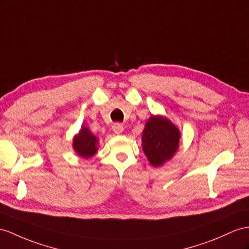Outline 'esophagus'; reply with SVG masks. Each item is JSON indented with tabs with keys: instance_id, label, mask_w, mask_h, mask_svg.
Returning <instances> with one entry per match:
<instances>
[{
	"instance_id": "1",
	"label": "esophagus",
	"mask_w": 249,
	"mask_h": 249,
	"mask_svg": "<svg viewBox=\"0 0 249 249\" xmlns=\"http://www.w3.org/2000/svg\"><path fill=\"white\" fill-rule=\"evenodd\" d=\"M112 129H113V132H114L116 135H120L121 133L124 132V126L121 125L120 124H115L113 125Z\"/></svg>"
}]
</instances>
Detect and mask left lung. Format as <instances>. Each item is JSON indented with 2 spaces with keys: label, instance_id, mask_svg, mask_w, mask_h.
I'll return each instance as SVG.
<instances>
[{
  "label": "left lung",
  "instance_id": "left-lung-1",
  "mask_svg": "<svg viewBox=\"0 0 249 249\" xmlns=\"http://www.w3.org/2000/svg\"><path fill=\"white\" fill-rule=\"evenodd\" d=\"M180 131L162 115H151L142 133V151L150 165L161 167L172 160L179 148Z\"/></svg>",
  "mask_w": 249,
  "mask_h": 249
}]
</instances>
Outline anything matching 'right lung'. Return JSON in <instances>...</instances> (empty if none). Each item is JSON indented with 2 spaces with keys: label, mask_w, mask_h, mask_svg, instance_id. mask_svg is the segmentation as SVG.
<instances>
[{
  "label": "right lung",
  "mask_w": 249,
  "mask_h": 249,
  "mask_svg": "<svg viewBox=\"0 0 249 249\" xmlns=\"http://www.w3.org/2000/svg\"><path fill=\"white\" fill-rule=\"evenodd\" d=\"M99 139L97 138L86 125H82L81 129L72 138V149L75 153L84 160L92 159L98 151Z\"/></svg>",
  "instance_id": "obj_1"
}]
</instances>
